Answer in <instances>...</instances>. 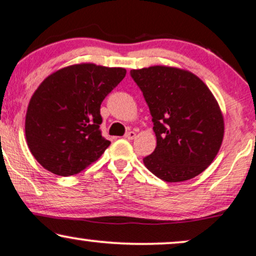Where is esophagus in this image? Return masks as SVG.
Segmentation results:
<instances>
[{"label": "esophagus", "instance_id": "34e87169", "mask_svg": "<svg viewBox=\"0 0 256 256\" xmlns=\"http://www.w3.org/2000/svg\"><path fill=\"white\" fill-rule=\"evenodd\" d=\"M124 137L126 138V140H134V138L136 137V132H134V131L126 132V134Z\"/></svg>", "mask_w": 256, "mask_h": 256}]
</instances>
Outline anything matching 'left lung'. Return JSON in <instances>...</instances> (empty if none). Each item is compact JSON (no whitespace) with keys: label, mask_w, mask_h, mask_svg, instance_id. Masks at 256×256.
Instances as JSON below:
<instances>
[{"label":"left lung","mask_w":256,"mask_h":256,"mask_svg":"<svg viewBox=\"0 0 256 256\" xmlns=\"http://www.w3.org/2000/svg\"><path fill=\"white\" fill-rule=\"evenodd\" d=\"M152 116L156 148L143 158L168 183L202 173L218 154L224 116L212 91L194 73L168 66L131 70Z\"/></svg>","instance_id":"1"}]
</instances>
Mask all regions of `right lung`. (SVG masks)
I'll return each instance as SVG.
<instances>
[{
	"mask_svg": "<svg viewBox=\"0 0 256 256\" xmlns=\"http://www.w3.org/2000/svg\"><path fill=\"white\" fill-rule=\"evenodd\" d=\"M126 70L77 64L48 76L28 102L25 136L34 158L58 176L77 174L110 144L102 136L100 108Z\"/></svg>",
	"mask_w": 256,
	"mask_h": 256,
	"instance_id": "right-lung-1",
	"label": "right lung"
}]
</instances>
